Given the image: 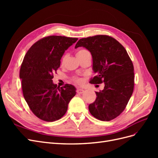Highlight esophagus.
Returning a JSON list of instances; mask_svg holds the SVG:
<instances>
[{
    "instance_id": "esophagus-1",
    "label": "esophagus",
    "mask_w": 158,
    "mask_h": 158,
    "mask_svg": "<svg viewBox=\"0 0 158 158\" xmlns=\"http://www.w3.org/2000/svg\"><path fill=\"white\" fill-rule=\"evenodd\" d=\"M76 92H77L78 94H82L84 92V90L82 89H77V90H76Z\"/></svg>"
}]
</instances>
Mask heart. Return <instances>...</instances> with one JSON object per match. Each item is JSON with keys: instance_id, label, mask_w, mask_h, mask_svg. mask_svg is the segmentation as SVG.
<instances>
[{"instance_id": "b5f03b06", "label": "heart", "mask_w": 158, "mask_h": 158, "mask_svg": "<svg viewBox=\"0 0 158 158\" xmlns=\"http://www.w3.org/2000/svg\"><path fill=\"white\" fill-rule=\"evenodd\" d=\"M87 53H89V52L86 50V49H80L78 50V51L77 52V53H76V55H77V56H80V55H85V54H87ZM66 59V55L63 56V59H62V63H63V62ZM74 82H76L77 84H82V80L81 78H74Z\"/></svg>"}]
</instances>
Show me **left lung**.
<instances>
[{
    "mask_svg": "<svg viewBox=\"0 0 158 158\" xmlns=\"http://www.w3.org/2000/svg\"><path fill=\"white\" fill-rule=\"evenodd\" d=\"M83 47L92 54L93 70L96 76L91 84H102L105 87L89 104V111L102 121H109L118 117L130 99L134 89L135 74L132 62L126 49L114 38L98 35L80 39L75 48Z\"/></svg>",
    "mask_w": 158,
    "mask_h": 158,
    "instance_id": "left-lung-1",
    "label": "left lung"
}]
</instances>
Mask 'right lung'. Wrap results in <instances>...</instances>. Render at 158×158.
Instances as JSON below:
<instances>
[{"label": "right lung", "instance_id": "1", "mask_svg": "<svg viewBox=\"0 0 158 158\" xmlns=\"http://www.w3.org/2000/svg\"><path fill=\"white\" fill-rule=\"evenodd\" d=\"M78 38L51 35L35 42L27 51L20 70L23 97L31 111L43 121L63 117L76 95V88L66 84L59 88L52 79L64 51Z\"/></svg>", "mask_w": 158, "mask_h": 158}]
</instances>
